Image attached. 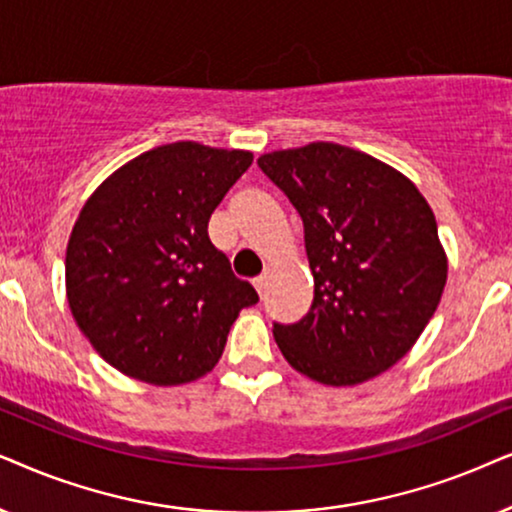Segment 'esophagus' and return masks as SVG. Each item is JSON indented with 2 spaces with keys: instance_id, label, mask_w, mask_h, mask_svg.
I'll use <instances>...</instances> for the list:
<instances>
[{
  "instance_id": "1",
  "label": "esophagus",
  "mask_w": 512,
  "mask_h": 512,
  "mask_svg": "<svg viewBox=\"0 0 512 512\" xmlns=\"http://www.w3.org/2000/svg\"><path fill=\"white\" fill-rule=\"evenodd\" d=\"M252 285H255L257 292H260V295H262L264 288H267V271H264V274H260V276L252 278Z\"/></svg>"
}]
</instances>
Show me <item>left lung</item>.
Returning <instances> with one entry per match:
<instances>
[{"label":"left lung","instance_id":"1","mask_svg":"<svg viewBox=\"0 0 512 512\" xmlns=\"http://www.w3.org/2000/svg\"><path fill=\"white\" fill-rule=\"evenodd\" d=\"M257 166L304 222L313 302L299 323H274L297 372L353 386L393 367L438 309L447 257L414 182L335 142L262 154Z\"/></svg>","mask_w":512,"mask_h":512}]
</instances>
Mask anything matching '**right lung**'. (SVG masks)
Listing matches in <instances>:
<instances>
[{
  "mask_svg": "<svg viewBox=\"0 0 512 512\" xmlns=\"http://www.w3.org/2000/svg\"><path fill=\"white\" fill-rule=\"evenodd\" d=\"M252 154L173 142L128 161L84 203L67 243V302L93 349L126 377L177 386L220 360L260 302L210 243L208 220Z\"/></svg>",
  "mask_w": 512,
  "mask_h": 512,
  "instance_id": "obj_1",
  "label": "right lung"
}]
</instances>
